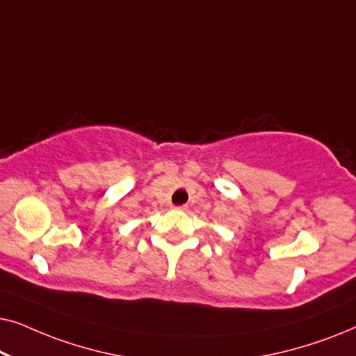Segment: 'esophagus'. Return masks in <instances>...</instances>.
<instances>
[{"instance_id": "obj_1", "label": "esophagus", "mask_w": 356, "mask_h": 356, "mask_svg": "<svg viewBox=\"0 0 356 356\" xmlns=\"http://www.w3.org/2000/svg\"><path fill=\"white\" fill-rule=\"evenodd\" d=\"M175 209H177V211H188V206H186V204H183V206H178V207H175Z\"/></svg>"}]
</instances>
